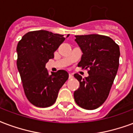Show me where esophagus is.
Wrapping results in <instances>:
<instances>
[{
	"label": "esophagus",
	"instance_id": "obj_1",
	"mask_svg": "<svg viewBox=\"0 0 133 133\" xmlns=\"http://www.w3.org/2000/svg\"><path fill=\"white\" fill-rule=\"evenodd\" d=\"M72 78H73V75H72V74L70 73V74H69V79H72Z\"/></svg>",
	"mask_w": 133,
	"mask_h": 133
}]
</instances>
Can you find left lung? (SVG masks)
I'll return each instance as SVG.
<instances>
[{
    "label": "left lung",
    "instance_id": "1",
    "mask_svg": "<svg viewBox=\"0 0 133 133\" xmlns=\"http://www.w3.org/2000/svg\"><path fill=\"white\" fill-rule=\"evenodd\" d=\"M75 41L83 55L78 66L89 69V75L75 77L80 87L74 92L78 105L86 110H94L105 101L119 67L120 48L112 38L105 35L90 34L75 35Z\"/></svg>",
    "mask_w": 133,
    "mask_h": 133
}]
</instances>
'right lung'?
Segmentation results:
<instances>
[{
    "mask_svg": "<svg viewBox=\"0 0 133 133\" xmlns=\"http://www.w3.org/2000/svg\"><path fill=\"white\" fill-rule=\"evenodd\" d=\"M65 39L63 35L41 30L25 34L18 43L17 68L25 96L36 107L53 105L59 90L68 79L65 70H60L49 75L45 68L47 62L54 58V52Z\"/></svg>",
    "mask_w": 133,
    "mask_h": 133,
    "instance_id": "1",
    "label": "right lung"
}]
</instances>
